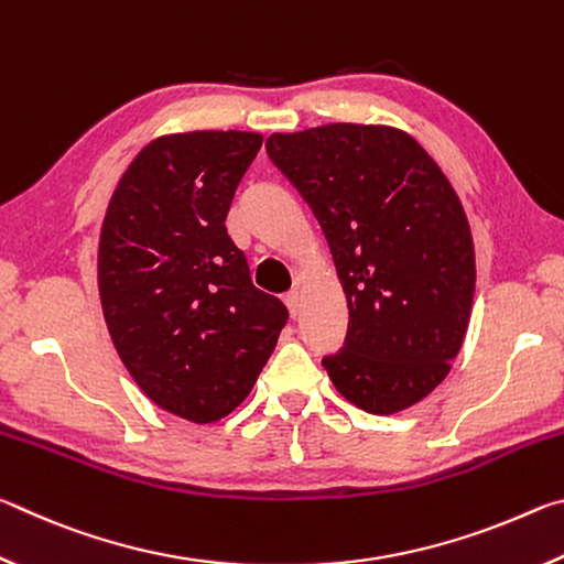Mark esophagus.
Masks as SVG:
<instances>
[{
	"label": "esophagus",
	"mask_w": 564,
	"mask_h": 564,
	"mask_svg": "<svg viewBox=\"0 0 564 564\" xmlns=\"http://www.w3.org/2000/svg\"><path fill=\"white\" fill-rule=\"evenodd\" d=\"M283 303L289 305V313H291L293 318L299 316V313H301V293H299V291H291V293H285Z\"/></svg>",
	"instance_id": "esophagus-1"
}]
</instances>
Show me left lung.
I'll use <instances>...</instances> for the list:
<instances>
[{
    "mask_svg": "<svg viewBox=\"0 0 564 564\" xmlns=\"http://www.w3.org/2000/svg\"><path fill=\"white\" fill-rule=\"evenodd\" d=\"M265 151L316 214L348 301V338L323 358L373 415L420 403L451 373L475 295L465 208L433 156L386 123L271 133Z\"/></svg>",
    "mask_w": 564,
    "mask_h": 564,
    "instance_id": "obj_1",
    "label": "left lung"
}]
</instances>
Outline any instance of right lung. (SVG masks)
Masks as SVG:
<instances>
[{"label":"right lung","instance_id":"obj_1","mask_svg":"<svg viewBox=\"0 0 564 564\" xmlns=\"http://www.w3.org/2000/svg\"><path fill=\"white\" fill-rule=\"evenodd\" d=\"M261 144L256 131L164 133L104 214L97 279L113 348L149 400L198 425L243 403L289 318L226 231Z\"/></svg>","mask_w":564,"mask_h":564}]
</instances>
